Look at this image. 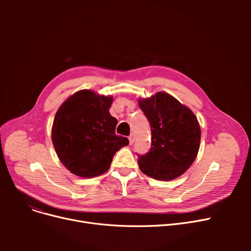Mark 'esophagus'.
<instances>
[{
    "label": "esophagus",
    "instance_id": "34e87169",
    "mask_svg": "<svg viewBox=\"0 0 251 251\" xmlns=\"http://www.w3.org/2000/svg\"><path fill=\"white\" fill-rule=\"evenodd\" d=\"M129 143L130 144H133V142H134V140H135V136H134V134H131L130 136H129Z\"/></svg>",
    "mask_w": 251,
    "mask_h": 251
}]
</instances>
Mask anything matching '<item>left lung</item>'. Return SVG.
I'll return each mask as SVG.
<instances>
[{
  "label": "left lung",
  "instance_id": "1",
  "mask_svg": "<svg viewBox=\"0 0 251 251\" xmlns=\"http://www.w3.org/2000/svg\"><path fill=\"white\" fill-rule=\"evenodd\" d=\"M138 105L151 129V149L139 155L140 171L161 181L180 177L199 153L201 132L196 116L185 104L164 91L139 99Z\"/></svg>",
  "mask_w": 251,
  "mask_h": 251
}]
</instances>
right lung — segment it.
Returning a JSON list of instances; mask_svg holds the SVG:
<instances>
[{
	"mask_svg": "<svg viewBox=\"0 0 251 251\" xmlns=\"http://www.w3.org/2000/svg\"><path fill=\"white\" fill-rule=\"evenodd\" d=\"M113 97L82 89L58 109L51 126V141L61 163L78 177L92 178L109 170L113 156L128 146L116 135L117 119L109 110Z\"/></svg>",
	"mask_w": 251,
	"mask_h": 251,
	"instance_id": "obj_1",
	"label": "right lung"
}]
</instances>
